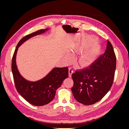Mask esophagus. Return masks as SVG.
<instances>
[{"label":"esophagus","mask_w":129,"mask_h":129,"mask_svg":"<svg viewBox=\"0 0 129 129\" xmlns=\"http://www.w3.org/2000/svg\"><path fill=\"white\" fill-rule=\"evenodd\" d=\"M73 73V69L72 67H70L69 68V76L71 77L72 74Z\"/></svg>","instance_id":"obj_1"}]
</instances>
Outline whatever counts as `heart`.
<instances>
[{"instance_id": "b5f03b06", "label": "heart", "mask_w": 129, "mask_h": 129, "mask_svg": "<svg viewBox=\"0 0 129 129\" xmlns=\"http://www.w3.org/2000/svg\"><path fill=\"white\" fill-rule=\"evenodd\" d=\"M87 47L86 46H80L77 47L75 48H73L71 49L69 51V54H67L64 57V60L66 62H69L71 61L72 60V55H73L74 53H76L77 52L82 51L83 49H84ZM96 49L95 47H92V48L88 50L87 51L83 53L79 58V63L81 65H87L89 64L92 61L93 57L95 56L96 54Z\"/></svg>"}]
</instances>
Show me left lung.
Instances as JSON below:
<instances>
[{"label": "left lung", "mask_w": 129, "mask_h": 129, "mask_svg": "<svg viewBox=\"0 0 129 129\" xmlns=\"http://www.w3.org/2000/svg\"><path fill=\"white\" fill-rule=\"evenodd\" d=\"M116 57L113 47L107 41L105 53L90 67L76 71L72 77V91L75 100L84 105L99 102L110 90L114 81Z\"/></svg>", "instance_id": "left-lung-1"}]
</instances>
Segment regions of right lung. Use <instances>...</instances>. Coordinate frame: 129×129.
<instances>
[{
    "mask_svg": "<svg viewBox=\"0 0 129 129\" xmlns=\"http://www.w3.org/2000/svg\"><path fill=\"white\" fill-rule=\"evenodd\" d=\"M48 28L40 29L22 38L18 42L12 61V72L17 91L26 101L36 106H42L50 103L54 99L56 90L68 77V67L54 68L43 79L35 82L23 77L19 73L16 64V55L19 47L33 37L41 34Z\"/></svg>",
    "mask_w": 129,
    "mask_h": 129,
    "instance_id": "1",
    "label": "right lung"
}]
</instances>
